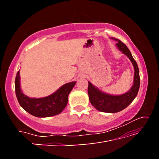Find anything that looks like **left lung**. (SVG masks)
<instances>
[{
	"mask_svg": "<svg viewBox=\"0 0 159 159\" xmlns=\"http://www.w3.org/2000/svg\"><path fill=\"white\" fill-rule=\"evenodd\" d=\"M113 40L117 41L116 44L117 48L122 52L129 58L134 67V80L132 88L127 93L121 95H111L99 90L97 87L88 82V93L90 103L97 110L106 113H116L125 109L134 101L138 95L140 88V74L138 64L132 57L131 52L126 45L118 39L112 38Z\"/></svg>",
	"mask_w": 159,
	"mask_h": 159,
	"instance_id": "8db88e82",
	"label": "left lung"
}]
</instances>
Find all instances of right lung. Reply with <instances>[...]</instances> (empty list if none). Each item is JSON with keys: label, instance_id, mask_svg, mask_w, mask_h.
<instances>
[{"label": "right lung", "instance_id": "right-lung-1", "mask_svg": "<svg viewBox=\"0 0 159 159\" xmlns=\"http://www.w3.org/2000/svg\"><path fill=\"white\" fill-rule=\"evenodd\" d=\"M76 82L66 83L48 96L43 98H30L24 94L20 85V75L17 72L15 79V91L20 106L32 116L49 117L59 114L68 103L69 93L75 85Z\"/></svg>", "mask_w": 159, "mask_h": 159}]
</instances>
